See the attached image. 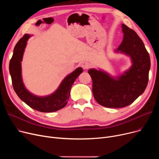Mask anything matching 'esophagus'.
<instances>
[{
	"label": "esophagus",
	"mask_w": 159,
	"mask_h": 159,
	"mask_svg": "<svg viewBox=\"0 0 159 159\" xmlns=\"http://www.w3.org/2000/svg\"><path fill=\"white\" fill-rule=\"evenodd\" d=\"M81 66L84 70H88L90 67V64L88 62H84L82 63Z\"/></svg>",
	"instance_id": "obj_1"
}]
</instances>
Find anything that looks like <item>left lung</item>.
<instances>
[{
  "label": "left lung",
  "mask_w": 159,
  "mask_h": 159,
  "mask_svg": "<svg viewBox=\"0 0 159 159\" xmlns=\"http://www.w3.org/2000/svg\"><path fill=\"white\" fill-rule=\"evenodd\" d=\"M122 28L123 40L115 51L130 57L131 68L116 78L102 70H88L93 81L94 98L106 107L119 108L131 104L143 93L148 82L151 63L143 42L126 25L122 24Z\"/></svg>",
  "instance_id": "1"
}]
</instances>
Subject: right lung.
Returning <instances> with one entry per match:
<instances>
[{
	"mask_svg": "<svg viewBox=\"0 0 159 159\" xmlns=\"http://www.w3.org/2000/svg\"><path fill=\"white\" fill-rule=\"evenodd\" d=\"M31 37L25 34L15 46L13 54L9 66L13 89L18 97L33 109L40 112L50 113L59 110L68 103L71 88L75 80L82 73V68H78L66 76L59 87L51 95L38 97L31 93L25 88L22 79L21 61L27 44V40Z\"/></svg>",
	"mask_w": 159,
	"mask_h": 159,
	"instance_id": "1",
	"label": "right lung"
}]
</instances>
